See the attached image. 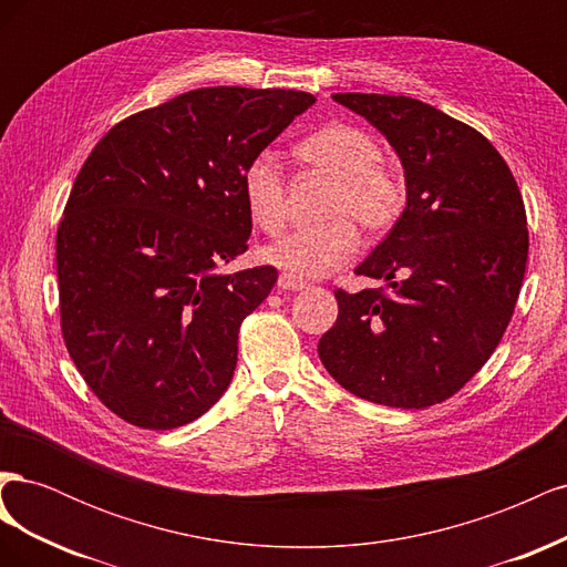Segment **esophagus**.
<instances>
[{"mask_svg": "<svg viewBox=\"0 0 567 567\" xmlns=\"http://www.w3.org/2000/svg\"><path fill=\"white\" fill-rule=\"evenodd\" d=\"M277 286H279L281 290H302V288H307V284H305L302 279H296L293 274H286V271L279 277Z\"/></svg>", "mask_w": 567, "mask_h": 567, "instance_id": "obj_1", "label": "esophagus"}]
</instances>
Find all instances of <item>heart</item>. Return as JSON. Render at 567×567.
Instances as JSON below:
<instances>
[{
    "instance_id": "heart-1",
    "label": "heart",
    "mask_w": 567,
    "mask_h": 567,
    "mask_svg": "<svg viewBox=\"0 0 567 567\" xmlns=\"http://www.w3.org/2000/svg\"><path fill=\"white\" fill-rule=\"evenodd\" d=\"M302 165L333 179L326 198L331 219L296 227L265 248V260L293 277H321L352 255L357 221L367 236H383L406 210V182L383 163V148L364 130L329 123L296 146ZM244 200L255 227L265 234L281 231L286 221V177L269 151L248 161L241 175Z\"/></svg>"
}]
</instances>
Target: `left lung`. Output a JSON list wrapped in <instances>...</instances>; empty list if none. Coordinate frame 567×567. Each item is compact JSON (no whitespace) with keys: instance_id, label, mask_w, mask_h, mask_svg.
<instances>
[{"instance_id":"8db88e82","label":"left lung","mask_w":567,"mask_h":567,"mask_svg":"<svg viewBox=\"0 0 567 567\" xmlns=\"http://www.w3.org/2000/svg\"><path fill=\"white\" fill-rule=\"evenodd\" d=\"M379 127L404 165L406 210L354 271L385 288H338L319 359L352 394L398 409L450 400L485 367L516 310L527 215L487 136L411 96L333 94Z\"/></svg>"}]
</instances>
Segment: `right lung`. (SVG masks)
<instances>
[{"label": "right lung", "instance_id": "obj_1", "mask_svg": "<svg viewBox=\"0 0 567 567\" xmlns=\"http://www.w3.org/2000/svg\"><path fill=\"white\" fill-rule=\"evenodd\" d=\"M315 104L203 87L120 120L84 161L56 231L61 333L106 409L146 431L203 416L231 383L238 329L277 284L248 250V161Z\"/></svg>", "mask_w": 567, "mask_h": 567}]
</instances>
